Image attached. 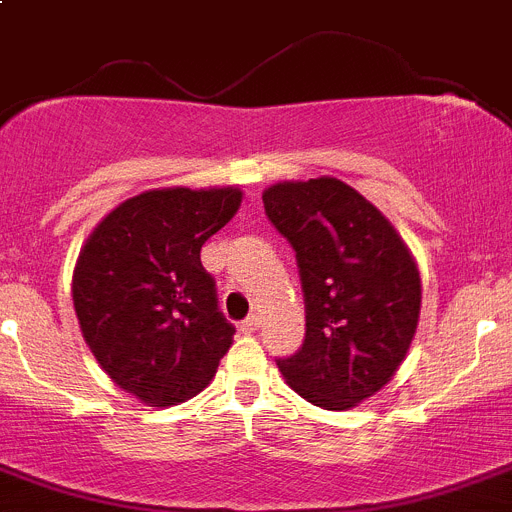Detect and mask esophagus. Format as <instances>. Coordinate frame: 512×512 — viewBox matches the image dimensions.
Listing matches in <instances>:
<instances>
[{"label":"esophagus","instance_id":"34e87169","mask_svg":"<svg viewBox=\"0 0 512 512\" xmlns=\"http://www.w3.org/2000/svg\"><path fill=\"white\" fill-rule=\"evenodd\" d=\"M262 324V316L257 311H252L245 321H242V331H255Z\"/></svg>","mask_w":512,"mask_h":512}]
</instances>
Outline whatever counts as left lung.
Instances as JSON below:
<instances>
[{
    "mask_svg": "<svg viewBox=\"0 0 512 512\" xmlns=\"http://www.w3.org/2000/svg\"><path fill=\"white\" fill-rule=\"evenodd\" d=\"M265 214L296 252L306 336L278 357L288 385L326 411H347L395 375L421 311L411 252L365 196L336 178L278 183Z\"/></svg>",
    "mask_w": 512,
    "mask_h": 512,
    "instance_id": "left-lung-1",
    "label": "left lung"
}]
</instances>
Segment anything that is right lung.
<instances>
[{"mask_svg": "<svg viewBox=\"0 0 512 512\" xmlns=\"http://www.w3.org/2000/svg\"><path fill=\"white\" fill-rule=\"evenodd\" d=\"M239 201V188L145 191L104 216L78 255L73 308L86 344L142 403L193 398L232 347L201 247Z\"/></svg>", "mask_w": 512, "mask_h": 512, "instance_id": "1", "label": "right lung"}]
</instances>
